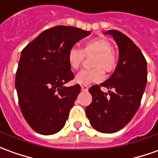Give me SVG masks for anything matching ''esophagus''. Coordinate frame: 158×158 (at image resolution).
Returning a JSON list of instances; mask_svg holds the SVG:
<instances>
[{
	"mask_svg": "<svg viewBox=\"0 0 158 158\" xmlns=\"http://www.w3.org/2000/svg\"><path fill=\"white\" fill-rule=\"evenodd\" d=\"M81 90L83 91H87L88 90V86L85 85H81Z\"/></svg>",
	"mask_w": 158,
	"mask_h": 158,
	"instance_id": "esophagus-1",
	"label": "esophagus"
}]
</instances>
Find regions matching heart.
I'll return each mask as SVG.
<instances>
[{"mask_svg": "<svg viewBox=\"0 0 158 158\" xmlns=\"http://www.w3.org/2000/svg\"><path fill=\"white\" fill-rule=\"evenodd\" d=\"M91 67L81 71L75 77V82L79 85H90L102 80L104 73H110L115 70L118 58L113 49V45L105 38H96L85 43L80 48L73 47L68 52V62L73 70H78L85 56H91Z\"/></svg>", "mask_w": 158, "mask_h": 158, "instance_id": "obj_1", "label": "heart"}]
</instances>
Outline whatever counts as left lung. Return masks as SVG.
I'll list each match as a JSON object with an SVG mask.
<instances>
[{
  "mask_svg": "<svg viewBox=\"0 0 158 158\" xmlns=\"http://www.w3.org/2000/svg\"><path fill=\"white\" fill-rule=\"evenodd\" d=\"M105 34L112 35L118 45L117 67L110 79L89 89L92 102L85 112L93 128L113 133L133 119L140 105L147 82V63L140 49L125 34L115 30ZM102 86L110 90L108 94L101 90Z\"/></svg>",
  "mask_w": 158,
  "mask_h": 158,
  "instance_id": "8db88e82",
  "label": "left lung"
}]
</instances>
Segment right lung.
I'll list each match as a JSON object with an SVG mask.
<instances>
[{"label":"right lung","mask_w":158,"mask_h":158,"mask_svg":"<svg viewBox=\"0 0 158 158\" xmlns=\"http://www.w3.org/2000/svg\"><path fill=\"white\" fill-rule=\"evenodd\" d=\"M90 31L65 25L46 30L22 50L15 78L19 104L30 127L43 135L58 133L80 92L66 87L74 78L68 50Z\"/></svg>","instance_id":"obj_1"}]
</instances>
